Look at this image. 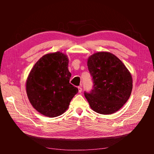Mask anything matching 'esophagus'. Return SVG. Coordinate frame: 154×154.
<instances>
[{
    "mask_svg": "<svg viewBox=\"0 0 154 154\" xmlns=\"http://www.w3.org/2000/svg\"><path fill=\"white\" fill-rule=\"evenodd\" d=\"M78 92H79V93H81V92H82V86L78 87Z\"/></svg>",
    "mask_w": 154,
    "mask_h": 154,
    "instance_id": "34e87169",
    "label": "esophagus"
}]
</instances>
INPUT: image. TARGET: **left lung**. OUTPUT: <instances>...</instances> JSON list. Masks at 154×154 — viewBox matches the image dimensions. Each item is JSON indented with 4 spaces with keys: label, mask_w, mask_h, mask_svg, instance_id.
Here are the masks:
<instances>
[{
    "label": "left lung",
    "mask_w": 154,
    "mask_h": 154,
    "mask_svg": "<svg viewBox=\"0 0 154 154\" xmlns=\"http://www.w3.org/2000/svg\"><path fill=\"white\" fill-rule=\"evenodd\" d=\"M88 70L94 86L85 96L96 113L110 115L119 111L130 98L132 78L128 69L114 54L98 51L89 56Z\"/></svg>",
    "instance_id": "1"
}]
</instances>
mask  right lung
Listing matches in <instances>:
<instances>
[{
	"mask_svg": "<svg viewBox=\"0 0 154 154\" xmlns=\"http://www.w3.org/2000/svg\"><path fill=\"white\" fill-rule=\"evenodd\" d=\"M69 58L60 51L43 56L34 65L26 82L32 106L43 116L55 118L63 114L78 89L69 83Z\"/></svg>",
	"mask_w": 154,
	"mask_h": 154,
	"instance_id": "obj_1",
	"label": "right lung"
}]
</instances>
